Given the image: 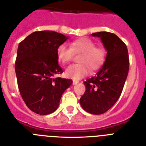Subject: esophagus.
<instances>
[{
  "label": "esophagus",
  "instance_id": "34e87169",
  "mask_svg": "<svg viewBox=\"0 0 146 146\" xmlns=\"http://www.w3.org/2000/svg\"><path fill=\"white\" fill-rule=\"evenodd\" d=\"M78 82H79V81H77V80H73V85H76V84H77Z\"/></svg>",
  "mask_w": 146,
  "mask_h": 146
}]
</instances>
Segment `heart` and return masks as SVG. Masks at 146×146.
I'll list each match as a JSON object with an SVG mask.
<instances>
[{
    "instance_id": "heart-1",
    "label": "heart",
    "mask_w": 146,
    "mask_h": 146,
    "mask_svg": "<svg viewBox=\"0 0 146 146\" xmlns=\"http://www.w3.org/2000/svg\"><path fill=\"white\" fill-rule=\"evenodd\" d=\"M73 53H81L78 61L80 64L68 66L65 76L73 80H80L88 74L89 67L92 70L99 68L106 58V50L96 46V42L89 38L74 40L70 43V48L66 44H60L57 48V57L62 64H68L73 57Z\"/></svg>"
}]
</instances>
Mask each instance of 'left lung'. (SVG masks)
<instances>
[{"instance_id": "1", "label": "left lung", "mask_w": 146, "mask_h": 146, "mask_svg": "<svg viewBox=\"0 0 146 146\" xmlns=\"http://www.w3.org/2000/svg\"><path fill=\"white\" fill-rule=\"evenodd\" d=\"M100 37L107 50L104 65L95 76L84 82L86 91L80 102L85 111L102 114L108 111L120 98L129 72V60L125 43L108 32L92 34Z\"/></svg>"}]
</instances>
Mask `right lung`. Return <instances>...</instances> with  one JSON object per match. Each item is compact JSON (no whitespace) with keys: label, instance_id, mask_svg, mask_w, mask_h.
I'll list each match as a JSON object with an SVG mask.
<instances>
[{"label":"right lung","instance_id":"obj_1","mask_svg":"<svg viewBox=\"0 0 146 146\" xmlns=\"http://www.w3.org/2000/svg\"><path fill=\"white\" fill-rule=\"evenodd\" d=\"M68 38L53 31L34 32L19 44L15 71L26 106L41 115L53 113L73 81L57 77L63 73L57 48Z\"/></svg>","mask_w":146,"mask_h":146}]
</instances>
